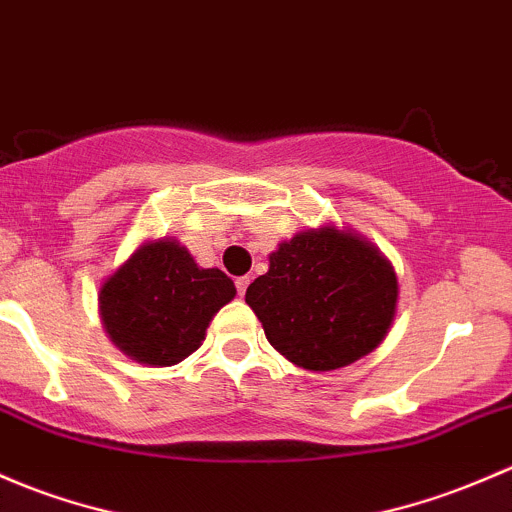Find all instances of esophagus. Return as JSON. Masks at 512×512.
I'll use <instances>...</instances> for the list:
<instances>
[{"mask_svg":"<svg viewBox=\"0 0 512 512\" xmlns=\"http://www.w3.org/2000/svg\"><path fill=\"white\" fill-rule=\"evenodd\" d=\"M235 287H238L240 297H245L247 287H250V277H247V274H245V277H238V279H235Z\"/></svg>","mask_w":512,"mask_h":512,"instance_id":"34e87169","label":"esophagus"}]
</instances>
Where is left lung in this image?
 Here are the masks:
<instances>
[{
    "label": "left lung",
    "instance_id": "8db88e82",
    "mask_svg": "<svg viewBox=\"0 0 512 512\" xmlns=\"http://www.w3.org/2000/svg\"><path fill=\"white\" fill-rule=\"evenodd\" d=\"M267 341L306 370H336L373 351L397 304L387 260L351 233L306 230L270 255V270L247 287Z\"/></svg>",
    "mask_w": 512,
    "mask_h": 512
}]
</instances>
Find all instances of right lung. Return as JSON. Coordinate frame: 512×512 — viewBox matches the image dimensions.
I'll return each mask as SVG.
<instances>
[{
	"label": "right lung",
	"mask_w": 512,
	"mask_h": 512,
	"mask_svg": "<svg viewBox=\"0 0 512 512\" xmlns=\"http://www.w3.org/2000/svg\"><path fill=\"white\" fill-rule=\"evenodd\" d=\"M235 297L233 279L201 270L174 240L147 242L100 289L112 343L147 365H176L206 338L215 311Z\"/></svg>",
	"instance_id": "obj_1"
}]
</instances>
